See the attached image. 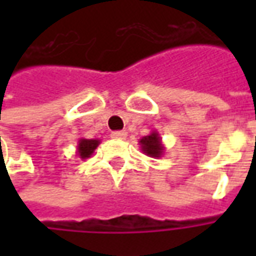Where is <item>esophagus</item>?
Returning <instances> with one entry per match:
<instances>
[{
  "label": "esophagus",
  "instance_id": "34e87169",
  "mask_svg": "<svg viewBox=\"0 0 256 256\" xmlns=\"http://www.w3.org/2000/svg\"><path fill=\"white\" fill-rule=\"evenodd\" d=\"M126 136H128L126 132H114V133L111 134L112 138H115V140H124L126 138Z\"/></svg>",
  "mask_w": 256,
  "mask_h": 256
}]
</instances>
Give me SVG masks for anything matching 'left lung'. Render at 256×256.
Wrapping results in <instances>:
<instances>
[{
	"label": "left lung",
	"instance_id": "left-lung-1",
	"mask_svg": "<svg viewBox=\"0 0 256 256\" xmlns=\"http://www.w3.org/2000/svg\"><path fill=\"white\" fill-rule=\"evenodd\" d=\"M140 146H141V150L142 154H145L150 158H154V159H159L162 156L164 155V145L162 142L160 134L158 133L156 130L150 132L148 136H145L138 141Z\"/></svg>",
	"mask_w": 256,
	"mask_h": 256
}]
</instances>
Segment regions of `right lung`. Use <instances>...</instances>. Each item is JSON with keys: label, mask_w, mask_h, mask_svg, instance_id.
<instances>
[{"label": "right lung", "mask_w": 256, "mask_h": 256, "mask_svg": "<svg viewBox=\"0 0 256 256\" xmlns=\"http://www.w3.org/2000/svg\"><path fill=\"white\" fill-rule=\"evenodd\" d=\"M100 142L101 141L98 138H80L78 141V146H76V154L80 159H88L93 155V152L100 145Z\"/></svg>", "instance_id": "add662e5"}]
</instances>
